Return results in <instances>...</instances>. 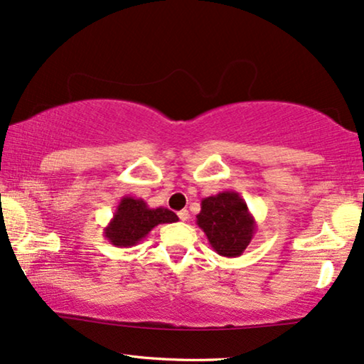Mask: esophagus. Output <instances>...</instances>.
Wrapping results in <instances>:
<instances>
[{
  "instance_id": "34e87169",
  "label": "esophagus",
  "mask_w": 364,
  "mask_h": 364,
  "mask_svg": "<svg viewBox=\"0 0 364 364\" xmlns=\"http://www.w3.org/2000/svg\"><path fill=\"white\" fill-rule=\"evenodd\" d=\"M177 215H178V218H181L182 222H187V220H188V217H191V213H188V210H186V208H183V210L178 212Z\"/></svg>"
}]
</instances>
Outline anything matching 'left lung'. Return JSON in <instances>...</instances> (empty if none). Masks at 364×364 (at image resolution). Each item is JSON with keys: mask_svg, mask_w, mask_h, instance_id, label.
Segmentation results:
<instances>
[{"mask_svg": "<svg viewBox=\"0 0 364 364\" xmlns=\"http://www.w3.org/2000/svg\"><path fill=\"white\" fill-rule=\"evenodd\" d=\"M197 225L207 235L213 250L228 258L240 257L257 232L255 217L235 191L202 198Z\"/></svg>", "mask_w": 364, "mask_h": 364, "instance_id": "obj_1", "label": "left lung"}]
</instances>
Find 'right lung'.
Returning a JSON list of instances; mask_svg holds the SVG:
<instances>
[{"mask_svg":"<svg viewBox=\"0 0 364 364\" xmlns=\"http://www.w3.org/2000/svg\"><path fill=\"white\" fill-rule=\"evenodd\" d=\"M178 217L166 207L151 208L142 198L122 197L116 212L104 228V237L114 247L129 248L137 245L159 223H173Z\"/></svg>","mask_w":364,"mask_h":364,"instance_id":"right-lung-1","label":"right lung"}]
</instances>
